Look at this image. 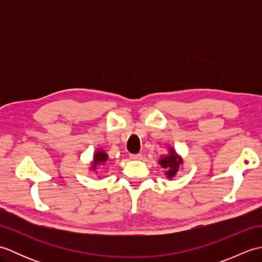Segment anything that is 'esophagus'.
I'll list each match as a JSON object with an SVG mask.
<instances>
[{"label": "esophagus", "instance_id": "1", "mask_svg": "<svg viewBox=\"0 0 262 262\" xmlns=\"http://www.w3.org/2000/svg\"><path fill=\"white\" fill-rule=\"evenodd\" d=\"M143 155L141 153H137V154H130V159L132 160H142Z\"/></svg>", "mask_w": 262, "mask_h": 262}]
</instances>
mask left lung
I'll list each match as a JSON object with an SVG mask.
<instances>
[{
    "label": "left lung",
    "mask_w": 262,
    "mask_h": 262,
    "mask_svg": "<svg viewBox=\"0 0 262 262\" xmlns=\"http://www.w3.org/2000/svg\"><path fill=\"white\" fill-rule=\"evenodd\" d=\"M169 152H170L169 155L162 157L160 159L159 164L166 170L165 176H168V178H172L177 174L180 164H182V159L176 153L173 148H170Z\"/></svg>",
    "instance_id": "obj_1"
}]
</instances>
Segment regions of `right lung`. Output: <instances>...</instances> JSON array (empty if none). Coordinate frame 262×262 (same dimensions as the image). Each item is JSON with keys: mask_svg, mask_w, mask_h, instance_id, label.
<instances>
[{"mask_svg": "<svg viewBox=\"0 0 262 262\" xmlns=\"http://www.w3.org/2000/svg\"><path fill=\"white\" fill-rule=\"evenodd\" d=\"M107 160H108V155L105 154L103 151L96 152V154H94V159H93V164H92L93 170H96L98 165L103 164Z\"/></svg>", "mask_w": 262, "mask_h": 262, "instance_id": "right-lung-1", "label": "right lung"}]
</instances>
